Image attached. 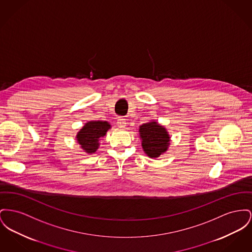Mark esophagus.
I'll list each match as a JSON object with an SVG mask.
<instances>
[{"label":"esophagus","mask_w":252,"mask_h":252,"mask_svg":"<svg viewBox=\"0 0 252 252\" xmlns=\"http://www.w3.org/2000/svg\"><path fill=\"white\" fill-rule=\"evenodd\" d=\"M117 124H118L119 127H121V128H125L126 126V119L125 118H119L118 121H117Z\"/></svg>","instance_id":"obj_1"}]
</instances>
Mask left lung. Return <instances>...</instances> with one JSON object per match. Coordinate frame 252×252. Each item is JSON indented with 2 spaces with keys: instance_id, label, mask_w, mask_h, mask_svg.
Returning <instances> with one entry per match:
<instances>
[{
  "instance_id": "left-lung-1",
  "label": "left lung",
  "mask_w": 252,
  "mask_h": 252,
  "mask_svg": "<svg viewBox=\"0 0 252 252\" xmlns=\"http://www.w3.org/2000/svg\"><path fill=\"white\" fill-rule=\"evenodd\" d=\"M139 136L142 148L149 158H158L167 151L170 145V136L166 128L155 120L139 126Z\"/></svg>"
}]
</instances>
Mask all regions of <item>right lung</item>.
Here are the masks:
<instances>
[{"mask_svg":"<svg viewBox=\"0 0 252 252\" xmlns=\"http://www.w3.org/2000/svg\"><path fill=\"white\" fill-rule=\"evenodd\" d=\"M111 126L106 121H89L78 131L76 140L86 153L93 154L100 147V141Z\"/></svg>","mask_w":252,"mask_h":252,"instance_id":"add662e5","label":"right lung"}]
</instances>
